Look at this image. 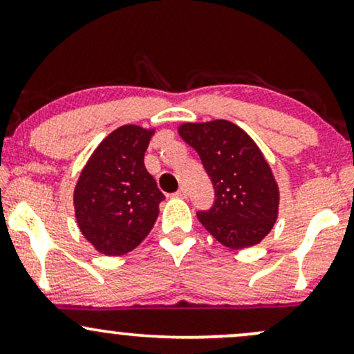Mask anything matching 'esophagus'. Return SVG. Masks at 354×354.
Segmentation results:
<instances>
[{
	"mask_svg": "<svg viewBox=\"0 0 354 354\" xmlns=\"http://www.w3.org/2000/svg\"><path fill=\"white\" fill-rule=\"evenodd\" d=\"M173 196H174V198H181V200H183V198L188 196V193H186V189H185V188H180V189L176 191V193L173 194Z\"/></svg>",
	"mask_w": 354,
	"mask_h": 354,
	"instance_id": "1",
	"label": "esophagus"
}]
</instances>
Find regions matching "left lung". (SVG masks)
I'll return each mask as SVG.
<instances>
[{
  "instance_id": "obj_1",
  "label": "left lung",
  "mask_w": 354,
  "mask_h": 354,
  "mask_svg": "<svg viewBox=\"0 0 354 354\" xmlns=\"http://www.w3.org/2000/svg\"><path fill=\"white\" fill-rule=\"evenodd\" d=\"M178 135L196 149L214 186L213 208L196 214L205 230L230 250L259 245L279 211V186L259 146L226 120L183 123Z\"/></svg>"
}]
</instances>
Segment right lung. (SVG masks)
Returning <instances> with one entry per match:
<instances>
[{
  "instance_id": "right-lung-1",
  "label": "right lung",
  "mask_w": 354,
  "mask_h": 354,
  "mask_svg": "<svg viewBox=\"0 0 354 354\" xmlns=\"http://www.w3.org/2000/svg\"><path fill=\"white\" fill-rule=\"evenodd\" d=\"M154 128L123 124L96 146L81 169L73 205L78 228L101 254L123 256L148 236L165 200L145 168Z\"/></svg>"
}]
</instances>
